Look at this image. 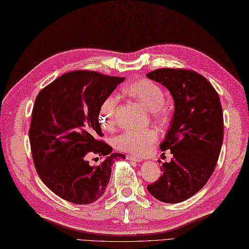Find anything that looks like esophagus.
<instances>
[{
  "label": "esophagus",
  "mask_w": 249,
  "mask_h": 249,
  "mask_svg": "<svg viewBox=\"0 0 249 249\" xmlns=\"http://www.w3.org/2000/svg\"><path fill=\"white\" fill-rule=\"evenodd\" d=\"M126 159H129V160H131V161H134V162H141V161H143L142 158L135 157V156H133V155H127V156H126Z\"/></svg>",
  "instance_id": "obj_1"
}]
</instances>
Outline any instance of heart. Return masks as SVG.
I'll list each match as a JSON object with an SVG mask.
<instances>
[{
	"mask_svg": "<svg viewBox=\"0 0 249 249\" xmlns=\"http://www.w3.org/2000/svg\"><path fill=\"white\" fill-rule=\"evenodd\" d=\"M124 91L135 98L144 108L152 111L156 118L163 119L170 113L169 106L164 102V91L152 79L141 78L132 82L125 87ZM119 103L117 94L107 95L98 108V120L103 129L111 131L116 124V111ZM158 139L155 129L125 130L114 139L117 150L143 156L149 153Z\"/></svg>",
	"mask_w": 249,
	"mask_h": 249,
	"instance_id": "obj_1",
	"label": "heart"
}]
</instances>
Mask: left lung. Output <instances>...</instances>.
<instances>
[{"mask_svg": "<svg viewBox=\"0 0 249 249\" xmlns=\"http://www.w3.org/2000/svg\"><path fill=\"white\" fill-rule=\"evenodd\" d=\"M146 76L165 86L175 102L171 127L160 144L174 157L146 187L159 201L179 203L202 189L216 169L224 135L222 106L212 84L196 71L161 68Z\"/></svg>", "mask_w": 249, "mask_h": 249, "instance_id": "1", "label": "left lung"}]
</instances>
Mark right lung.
I'll return each mask as SVG.
<instances>
[{
    "mask_svg": "<svg viewBox=\"0 0 249 249\" xmlns=\"http://www.w3.org/2000/svg\"><path fill=\"white\" fill-rule=\"evenodd\" d=\"M124 77L76 70L65 73L39 91L31 114L29 141L38 177L58 197L90 204L103 196L111 166L124 154L99 140L98 108ZM91 155L106 157L91 166Z\"/></svg>",
    "mask_w": 249,
    "mask_h": 249,
    "instance_id": "add662e5",
    "label": "right lung"
}]
</instances>
